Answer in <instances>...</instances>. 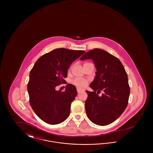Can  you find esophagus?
Masks as SVG:
<instances>
[{
  "label": "esophagus",
  "instance_id": "1",
  "mask_svg": "<svg viewBox=\"0 0 153 153\" xmlns=\"http://www.w3.org/2000/svg\"><path fill=\"white\" fill-rule=\"evenodd\" d=\"M77 92L79 94V93H80L81 92L83 91V89H80V88H77Z\"/></svg>",
  "mask_w": 153,
  "mask_h": 153
}]
</instances>
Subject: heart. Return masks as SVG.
<instances>
[{
	"instance_id": "b5f03b06",
	"label": "heart",
	"mask_w": 153,
	"mask_h": 153,
	"mask_svg": "<svg viewBox=\"0 0 153 153\" xmlns=\"http://www.w3.org/2000/svg\"><path fill=\"white\" fill-rule=\"evenodd\" d=\"M87 80L85 79H76L73 81V84L78 87H84L87 84Z\"/></svg>"
}]
</instances>
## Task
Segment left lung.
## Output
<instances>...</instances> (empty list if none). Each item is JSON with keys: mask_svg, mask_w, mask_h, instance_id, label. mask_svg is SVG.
I'll return each mask as SVG.
<instances>
[{"mask_svg": "<svg viewBox=\"0 0 153 153\" xmlns=\"http://www.w3.org/2000/svg\"><path fill=\"white\" fill-rule=\"evenodd\" d=\"M92 59L97 69L90 84L94 91L87 93L85 111L89 119L99 126L112 123L126 108L130 96L127 74L118 58L100 49L88 51L81 60ZM103 90L100 97L97 94Z\"/></svg>", "mask_w": 153, "mask_h": 153, "instance_id": "obj_1", "label": "left lung"}]
</instances>
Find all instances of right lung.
<instances>
[{"mask_svg":"<svg viewBox=\"0 0 153 153\" xmlns=\"http://www.w3.org/2000/svg\"><path fill=\"white\" fill-rule=\"evenodd\" d=\"M85 51L56 49L39 58L31 69L27 84L30 104L36 115L49 124H57L68 117L77 92L68 84L65 91L56 87L65 84L71 64Z\"/></svg>","mask_w":153,"mask_h":153,"instance_id":"right-lung-1","label":"right lung"}]
</instances>
